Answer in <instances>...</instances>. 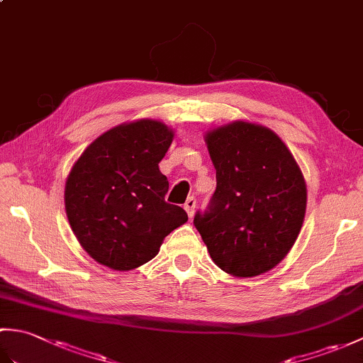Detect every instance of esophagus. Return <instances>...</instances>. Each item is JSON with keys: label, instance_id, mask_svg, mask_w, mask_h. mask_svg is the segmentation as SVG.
Returning <instances> with one entry per match:
<instances>
[{"label": "esophagus", "instance_id": "obj_1", "mask_svg": "<svg viewBox=\"0 0 363 363\" xmlns=\"http://www.w3.org/2000/svg\"><path fill=\"white\" fill-rule=\"evenodd\" d=\"M195 207H196V199H195L194 196L187 198L186 204H184V209H186V212L189 213V217H190V218L194 217V215H195Z\"/></svg>", "mask_w": 363, "mask_h": 363}]
</instances>
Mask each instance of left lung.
<instances>
[{
	"mask_svg": "<svg viewBox=\"0 0 363 363\" xmlns=\"http://www.w3.org/2000/svg\"><path fill=\"white\" fill-rule=\"evenodd\" d=\"M217 169L209 211L195 215L215 265L254 277L287 256L303 228L307 187L293 154L274 130L235 120L207 130Z\"/></svg>",
	"mask_w": 363,
	"mask_h": 363,
	"instance_id": "left-lung-1",
	"label": "left lung"
}]
</instances>
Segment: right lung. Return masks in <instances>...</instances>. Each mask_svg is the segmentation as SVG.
I'll list each match as a JSON object with an SVG mask.
<instances>
[{
    "label": "right lung",
    "instance_id": "add662e5",
    "mask_svg": "<svg viewBox=\"0 0 363 363\" xmlns=\"http://www.w3.org/2000/svg\"><path fill=\"white\" fill-rule=\"evenodd\" d=\"M174 130L151 118L121 123L91 142L65 181V212L91 259L129 272L156 257L164 238L189 220L165 203L160 173Z\"/></svg>",
    "mask_w": 363,
    "mask_h": 363
}]
</instances>
